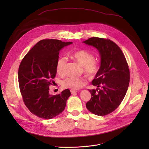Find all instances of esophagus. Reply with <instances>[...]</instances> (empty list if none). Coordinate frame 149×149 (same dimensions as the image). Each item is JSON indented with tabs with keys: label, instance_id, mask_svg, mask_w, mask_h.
Returning a JSON list of instances; mask_svg holds the SVG:
<instances>
[{
	"label": "esophagus",
	"instance_id": "esophagus-1",
	"mask_svg": "<svg viewBox=\"0 0 149 149\" xmlns=\"http://www.w3.org/2000/svg\"><path fill=\"white\" fill-rule=\"evenodd\" d=\"M71 94H73V95L74 94V95H75V94H77V91H76V90H71Z\"/></svg>",
	"mask_w": 149,
	"mask_h": 149
}]
</instances>
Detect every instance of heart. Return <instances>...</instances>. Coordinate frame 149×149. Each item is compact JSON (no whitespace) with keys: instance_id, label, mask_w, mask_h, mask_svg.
<instances>
[{"instance_id":"1","label":"heart","mask_w":149,"mask_h":149,"mask_svg":"<svg viewBox=\"0 0 149 149\" xmlns=\"http://www.w3.org/2000/svg\"><path fill=\"white\" fill-rule=\"evenodd\" d=\"M71 58L82 66L84 72L88 75H94L98 70V63L94 61V56L89 52L85 50H79L72 53ZM67 63V59L62 56L58 59L56 62V70L57 73L62 74L64 72V69ZM86 84V79L79 77H67L62 80L61 84L63 88L72 90L81 88Z\"/></svg>"}]
</instances>
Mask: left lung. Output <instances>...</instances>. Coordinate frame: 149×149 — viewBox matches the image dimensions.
<instances>
[{
    "label": "left lung",
    "instance_id": "8db88e82",
    "mask_svg": "<svg viewBox=\"0 0 149 149\" xmlns=\"http://www.w3.org/2000/svg\"><path fill=\"white\" fill-rule=\"evenodd\" d=\"M83 42L95 48L101 59L100 67L92 84L101 89L89 90L91 98L86 107L95 115H107L118 107L128 90V64L121 49L110 39L93 37Z\"/></svg>",
    "mask_w": 149,
    "mask_h": 149
}]
</instances>
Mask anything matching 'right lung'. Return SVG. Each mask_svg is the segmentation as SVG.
Segmentation results:
<instances>
[{"mask_svg": "<svg viewBox=\"0 0 149 149\" xmlns=\"http://www.w3.org/2000/svg\"><path fill=\"white\" fill-rule=\"evenodd\" d=\"M72 44L57 39L41 40L21 61L18 70L20 91L27 108L39 118L51 119L65 108L70 91L66 89L53 95L49 90L56 74L59 51Z\"/></svg>", "mask_w": 149, "mask_h": 149, "instance_id": "right-lung-1", "label": "right lung"}]
</instances>
